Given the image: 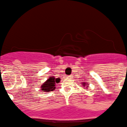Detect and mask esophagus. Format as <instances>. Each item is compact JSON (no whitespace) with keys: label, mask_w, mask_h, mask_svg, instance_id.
I'll return each instance as SVG.
<instances>
[{"label":"esophagus","mask_w":127,"mask_h":127,"mask_svg":"<svg viewBox=\"0 0 127 127\" xmlns=\"http://www.w3.org/2000/svg\"><path fill=\"white\" fill-rule=\"evenodd\" d=\"M71 77H72V76H71V75H67V78H70Z\"/></svg>","instance_id":"esophagus-1"}]
</instances>
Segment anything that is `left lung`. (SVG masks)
<instances>
[{
  "instance_id": "obj_1",
  "label": "left lung",
  "mask_w": 127,
  "mask_h": 127,
  "mask_svg": "<svg viewBox=\"0 0 127 127\" xmlns=\"http://www.w3.org/2000/svg\"><path fill=\"white\" fill-rule=\"evenodd\" d=\"M87 85H89V84H88V83H85V82L82 83V85L83 87L85 88V89H87V88H89L88 87Z\"/></svg>"
}]
</instances>
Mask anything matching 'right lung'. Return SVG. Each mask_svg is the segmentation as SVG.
<instances>
[{
    "instance_id": "right-lung-1",
    "label": "right lung",
    "mask_w": 127,
    "mask_h": 127,
    "mask_svg": "<svg viewBox=\"0 0 127 127\" xmlns=\"http://www.w3.org/2000/svg\"><path fill=\"white\" fill-rule=\"evenodd\" d=\"M60 82V78H55L54 76H51L41 85L40 90L43 92H49L54 91L56 88L55 87L56 84H59Z\"/></svg>"
}]
</instances>
